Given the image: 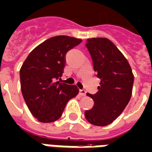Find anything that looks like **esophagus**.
I'll use <instances>...</instances> for the list:
<instances>
[{"instance_id":"1","label":"esophagus","mask_w":152,"mask_h":152,"mask_svg":"<svg viewBox=\"0 0 152 152\" xmlns=\"http://www.w3.org/2000/svg\"><path fill=\"white\" fill-rule=\"evenodd\" d=\"M79 94H80L81 96H85L86 91L85 90H83V89H82V90H79Z\"/></svg>"}]
</instances>
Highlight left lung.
<instances>
[{
  "label": "left lung",
  "instance_id": "8db88e82",
  "mask_svg": "<svg viewBox=\"0 0 152 152\" xmlns=\"http://www.w3.org/2000/svg\"><path fill=\"white\" fill-rule=\"evenodd\" d=\"M86 47L91 54L94 70L101 79L99 91L86 95L94 100L85 117L94 126H105L115 120L128 104L134 75L128 61L113 42L105 37L89 38Z\"/></svg>",
  "mask_w": 152,
  "mask_h": 152
}]
</instances>
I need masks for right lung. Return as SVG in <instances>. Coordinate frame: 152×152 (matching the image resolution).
Wrapping results in <instances>:
<instances>
[{"label":"right lung","mask_w":152,"mask_h":152,"mask_svg":"<svg viewBox=\"0 0 152 152\" xmlns=\"http://www.w3.org/2000/svg\"><path fill=\"white\" fill-rule=\"evenodd\" d=\"M82 40L56 36L28 54L20 69L21 93L28 110L41 123H52L62 115L67 102L78 93L75 85L57 81L65 67V57Z\"/></svg>","instance_id":"obj_1"}]
</instances>
